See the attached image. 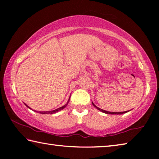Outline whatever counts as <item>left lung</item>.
I'll list each match as a JSON object with an SVG mask.
<instances>
[{
  "label": "left lung",
  "instance_id": "8db88e82",
  "mask_svg": "<svg viewBox=\"0 0 159 159\" xmlns=\"http://www.w3.org/2000/svg\"><path fill=\"white\" fill-rule=\"evenodd\" d=\"M93 106H94V107H96V108L98 109V110H99V111H102V112L105 113V114H124V113L128 112V111H122V112H110V111H105V110H103V109H99V107H96V106L95 105V104H94L93 103Z\"/></svg>",
  "mask_w": 159,
  "mask_h": 159
}]
</instances>
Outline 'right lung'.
<instances>
[{"label": "right lung", "mask_w": 159, "mask_h": 159, "mask_svg": "<svg viewBox=\"0 0 159 159\" xmlns=\"http://www.w3.org/2000/svg\"><path fill=\"white\" fill-rule=\"evenodd\" d=\"M69 99H70V98H69ZM69 101H68V102H67V104L69 103ZM67 104H66L65 105H64L63 107H60V108H58V109H55V110H53V111H39V113H41V114H54V113H56V112H57V111H60V110H61V109H64L66 107V106L67 105ZM26 106L27 107H29L27 105H26ZM29 109H31V108H29ZM38 112V111H37Z\"/></svg>", "instance_id": "add662e5"}]
</instances>
